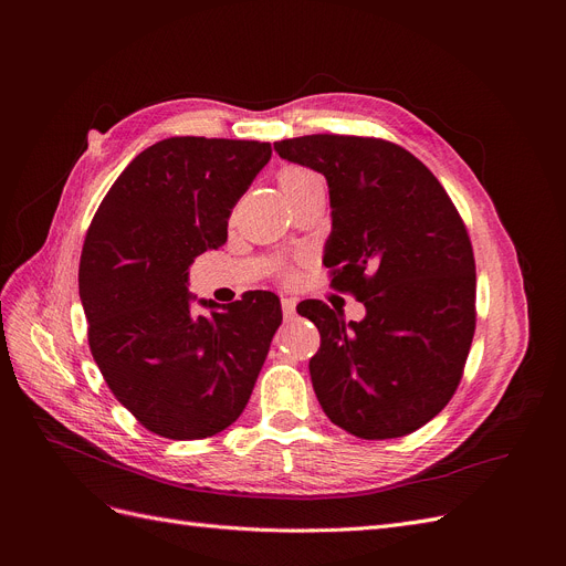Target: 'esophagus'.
I'll list each match as a JSON object with an SVG mask.
<instances>
[{"instance_id":"34e87169","label":"esophagus","mask_w":566,"mask_h":566,"mask_svg":"<svg viewBox=\"0 0 566 566\" xmlns=\"http://www.w3.org/2000/svg\"><path fill=\"white\" fill-rule=\"evenodd\" d=\"M282 314H284V318L295 316V301L293 298H282Z\"/></svg>"}]
</instances>
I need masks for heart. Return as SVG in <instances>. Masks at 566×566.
<instances>
[{"instance_id":"heart-1","label":"heart","mask_w":566,"mask_h":566,"mask_svg":"<svg viewBox=\"0 0 566 566\" xmlns=\"http://www.w3.org/2000/svg\"><path fill=\"white\" fill-rule=\"evenodd\" d=\"M280 186L284 195H298L314 188H323V178L305 167H289L280 174Z\"/></svg>"}]
</instances>
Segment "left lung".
Here are the masks:
<instances>
[{"label":"left lung","mask_w":566,"mask_h":566,"mask_svg":"<svg viewBox=\"0 0 566 566\" xmlns=\"http://www.w3.org/2000/svg\"><path fill=\"white\" fill-rule=\"evenodd\" d=\"M275 151L325 176L333 231L323 263L367 314L346 321L321 301L310 360L316 399L344 431L412 433L448 406L474 335V256L438 178L406 148L374 137L305 135Z\"/></svg>","instance_id":"1"}]
</instances>
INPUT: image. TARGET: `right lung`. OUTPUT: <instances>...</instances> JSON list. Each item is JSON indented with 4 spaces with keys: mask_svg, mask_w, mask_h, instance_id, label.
Returning a JSON list of instances; mask_svg holds the SVG:
<instances>
[{
    "mask_svg": "<svg viewBox=\"0 0 566 566\" xmlns=\"http://www.w3.org/2000/svg\"><path fill=\"white\" fill-rule=\"evenodd\" d=\"M271 144L169 137L116 178L86 231L80 301L88 348L142 427L171 440L216 436L238 420L282 323L280 298L199 301L188 268L227 241L231 208L271 160Z\"/></svg>",
    "mask_w": 566,
    "mask_h": 566,
    "instance_id": "obj_1",
    "label": "right lung"
}]
</instances>
